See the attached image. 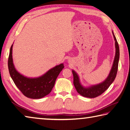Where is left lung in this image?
Segmentation results:
<instances>
[{
  "instance_id": "8db88e82",
  "label": "left lung",
  "mask_w": 130,
  "mask_h": 130,
  "mask_svg": "<svg viewBox=\"0 0 130 130\" xmlns=\"http://www.w3.org/2000/svg\"><path fill=\"white\" fill-rule=\"evenodd\" d=\"M113 35L114 39L115 40L116 55L111 72L106 80L99 84L93 85V86L89 88H84L80 83L79 77L77 74L74 70L72 71L74 77V85L77 92L82 96L90 98H95L104 93L109 88L113 82L115 80L118 70V61H119L120 58V49L118 43L113 32Z\"/></svg>"
}]
</instances>
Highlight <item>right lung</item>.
I'll return each instance as SVG.
<instances>
[{
	"label": "right lung",
	"mask_w": 130,
	"mask_h": 130,
	"mask_svg": "<svg viewBox=\"0 0 130 130\" xmlns=\"http://www.w3.org/2000/svg\"><path fill=\"white\" fill-rule=\"evenodd\" d=\"M12 47L13 45L10 49L8 65L10 75L17 87L24 95L29 98L40 99L48 94L58 75L64 68L63 63L56 66L39 78H28L19 74L15 69L13 63Z\"/></svg>",
	"instance_id": "right-lung-1"
}]
</instances>
